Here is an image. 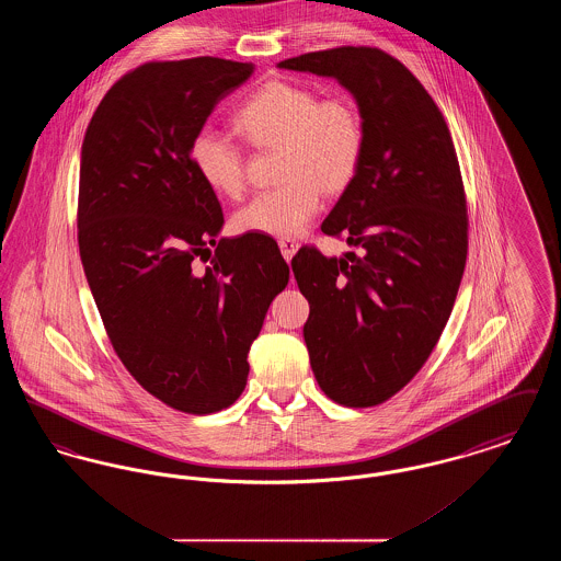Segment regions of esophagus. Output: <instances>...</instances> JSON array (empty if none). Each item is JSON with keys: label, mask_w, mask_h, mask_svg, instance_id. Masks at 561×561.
<instances>
[{"label": "esophagus", "mask_w": 561, "mask_h": 561, "mask_svg": "<svg viewBox=\"0 0 561 561\" xmlns=\"http://www.w3.org/2000/svg\"><path fill=\"white\" fill-rule=\"evenodd\" d=\"M298 248H300V243L293 240V238H282V240H279V250H282V254H284L286 261H293V256L296 254Z\"/></svg>", "instance_id": "esophagus-1"}]
</instances>
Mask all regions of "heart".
<instances>
[{
	"mask_svg": "<svg viewBox=\"0 0 561 561\" xmlns=\"http://www.w3.org/2000/svg\"><path fill=\"white\" fill-rule=\"evenodd\" d=\"M236 126L256 149H279L277 188L256 195L236 214L241 233L290 238L318 216L325 193H341L359 172L366 149L364 117L343 96H323L307 85L268 81L236 113ZM191 160L202 181L227 197L245 188L240 145L213 128L191 142Z\"/></svg>",
	"mask_w": 561,
	"mask_h": 561,
	"instance_id": "heart-1",
	"label": "heart"
}]
</instances>
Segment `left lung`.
<instances>
[{
    "label": "left lung",
    "instance_id": "obj_1",
    "mask_svg": "<svg viewBox=\"0 0 561 561\" xmlns=\"http://www.w3.org/2000/svg\"><path fill=\"white\" fill-rule=\"evenodd\" d=\"M282 69L336 78L366 128L357 176L323 220L359 252L302 248L294 277L321 391L347 408L393 398L437 345L467 263V197L453 136L423 83L370 46L300 54Z\"/></svg>",
    "mask_w": 561,
    "mask_h": 561
}]
</instances>
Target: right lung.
Returning <instances> with one entry per match:
<instances>
[{
    "label": "right lung",
    "mask_w": 561,
    "mask_h": 561,
    "mask_svg": "<svg viewBox=\"0 0 561 561\" xmlns=\"http://www.w3.org/2000/svg\"><path fill=\"white\" fill-rule=\"evenodd\" d=\"M252 71L214 56L145 62L111 85L81 145L78 243L108 341L145 391L187 414L240 398L290 279L271 241L218 240L220 204L191 160L216 103Z\"/></svg>",
    "instance_id": "1"
}]
</instances>
